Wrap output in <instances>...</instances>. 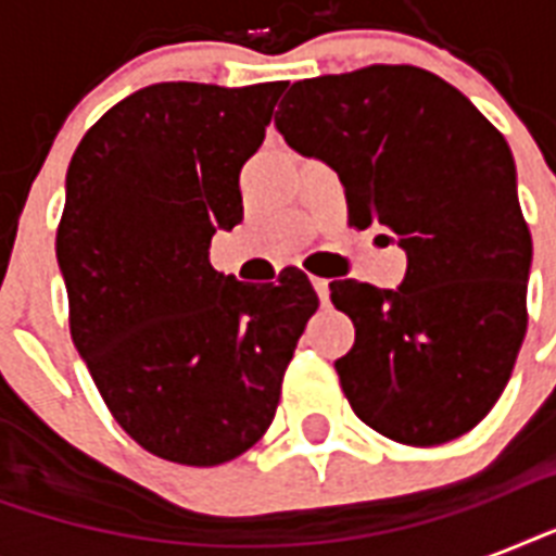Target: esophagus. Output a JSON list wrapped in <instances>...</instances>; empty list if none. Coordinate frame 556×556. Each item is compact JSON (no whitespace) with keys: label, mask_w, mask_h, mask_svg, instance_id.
I'll return each mask as SVG.
<instances>
[{"label":"esophagus","mask_w":556,"mask_h":556,"mask_svg":"<svg viewBox=\"0 0 556 556\" xmlns=\"http://www.w3.org/2000/svg\"><path fill=\"white\" fill-rule=\"evenodd\" d=\"M312 286H314V291H317V296H320V303L329 305V279L312 277Z\"/></svg>","instance_id":"1"}]
</instances>
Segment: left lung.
<instances>
[{
    "label": "left lung",
    "mask_w": 556,
    "mask_h": 556,
    "mask_svg": "<svg viewBox=\"0 0 556 556\" xmlns=\"http://www.w3.org/2000/svg\"><path fill=\"white\" fill-rule=\"evenodd\" d=\"M291 150L346 187L349 222L387 227L404 282L334 279L355 323L334 361L355 415L401 444L465 435L491 413L526 338L531 233L508 141L458 89L415 65L300 80L274 117Z\"/></svg>",
    "instance_id": "left-lung-1"
}]
</instances>
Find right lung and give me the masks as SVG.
Returning <instances> with one entry per match:
<instances>
[{
    "label": "right lung",
    "mask_w": 556,
    "mask_h": 556,
    "mask_svg": "<svg viewBox=\"0 0 556 556\" xmlns=\"http://www.w3.org/2000/svg\"><path fill=\"white\" fill-rule=\"evenodd\" d=\"M286 83H155L74 152L56 265L72 340L115 421L178 465L242 456L274 421L317 294L300 268L251 286L210 265L242 222L239 173Z\"/></svg>",
    "instance_id": "right-lung-1"
}]
</instances>
